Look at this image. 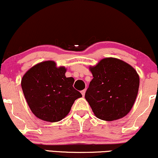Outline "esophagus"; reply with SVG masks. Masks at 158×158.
Segmentation results:
<instances>
[{
  "mask_svg": "<svg viewBox=\"0 0 158 158\" xmlns=\"http://www.w3.org/2000/svg\"><path fill=\"white\" fill-rule=\"evenodd\" d=\"M85 92H86V90H81V94H82L83 97H85Z\"/></svg>",
  "mask_w": 158,
  "mask_h": 158,
  "instance_id": "esophagus-1",
  "label": "esophagus"
}]
</instances>
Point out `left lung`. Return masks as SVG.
<instances>
[{"mask_svg": "<svg viewBox=\"0 0 158 158\" xmlns=\"http://www.w3.org/2000/svg\"><path fill=\"white\" fill-rule=\"evenodd\" d=\"M89 70L94 79L85 97L94 115L106 121L126 116L138 94L139 77L135 69L121 59L108 57Z\"/></svg>", "mask_w": 158, "mask_h": 158, "instance_id": "obj_1", "label": "left lung"}]
</instances>
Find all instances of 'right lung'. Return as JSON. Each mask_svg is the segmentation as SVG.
<instances>
[{"mask_svg":"<svg viewBox=\"0 0 158 158\" xmlns=\"http://www.w3.org/2000/svg\"><path fill=\"white\" fill-rule=\"evenodd\" d=\"M66 71L65 67H57L55 61L48 60L32 66L23 76V95L31 111L41 120H61L76 99L82 97L73 87V78L65 77Z\"/></svg>","mask_w":158,"mask_h":158,"instance_id":"1","label":"right lung"}]
</instances>
